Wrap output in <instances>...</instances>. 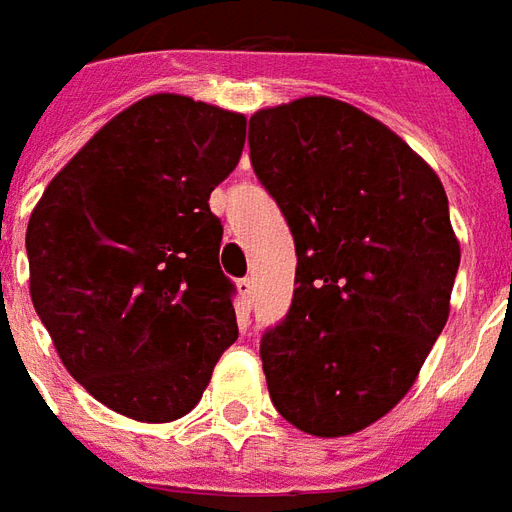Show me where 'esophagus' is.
I'll use <instances>...</instances> for the list:
<instances>
[{
  "label": "esophagus",
  "mask_w": 512,
  "mask_h": 512,
  "mask_svg": "<svg viewBox=\"0 0 512 512\" xmlns=\"http://www.w3.org/2000/svg\"><path fill=\"white\" fill-rule=\"evenodd\" d=\"M236 287H238V295H241V301H244V306L252 304V295H255V282H252V279H238Z\"/></svg>",
  "instance_id": "esophagus-1"
}]
</instances>
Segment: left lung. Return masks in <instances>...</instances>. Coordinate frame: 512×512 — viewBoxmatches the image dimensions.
I'll return each instance as SVG.
<instances>
[{
	"label": "left lung",
	"instance_id": "left-lung-1",
	"mask_svg": "<svg viewBox=\"0 0 512 512\" xmlns=\"http://www.w3.org/2000/svg\"><path fill=\"white\" fill-rule=\"evenodd\" d=\"M295 238L293 306L260 342L276 412L350 437L399 404L450 314L461 246L429 162L361 108L298 97L249 119Z\"/></svg>",
	"mask_w": 512,
	"mask_h": 512
}]
</instances>
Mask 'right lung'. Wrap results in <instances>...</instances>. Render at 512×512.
Here are the masks:
<instances>
[{"instance_id": "obj_1", "label": "right lung", "mask_w": 512, "mask_h": 512, "mask_svg": "<svg viewBox=\"0 0 512 512\" xmlns=\"http://www.w3.org/2000/svg\"><path fill=\"white\" fill-rule=\"evenodd\" d=\"M244 140V113L151 94L94 132L29 217L34 309L64 369L124 418H184L238 339L208 198Z\"/></svg>"}]
</instances>
